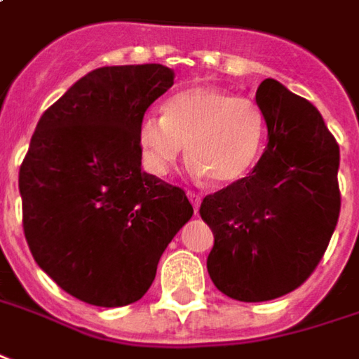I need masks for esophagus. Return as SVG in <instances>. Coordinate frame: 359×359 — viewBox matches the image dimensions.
Returning a JSON list of instances; mask_svg holds the SVG:
<instances>
[{
    "label": "esophagus",
    "instance_id": "34e87169",
    "mask_svg": "<svg viewBox=\"0 0 359 359\" xmlns=\"http://www.w3.org/2000/svg\"><path fill=\"white\" fill-rule=\"evenodd\" d=\"M187 197H189V201H191V205H194V209H199V205H201V194H197V191H187Z\"/></svg>",
    "mask_w": 359,
    "mask_h": 359
}]
</instances>
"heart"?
I'll use <instances>...</instances> for the list:
<instances>
[{
    "mask_svg": "<svg viewBox=\"0 0 359 359\" xmlns=\"http://www.w3.org/2000/svg\"><path fill=\"white\" fill-rule=\"evenodd\" d=\"M263 140V126L249 98L215 86H194L172 96L165 114L150 112L140 122L146 170L165 175L189 144L197 174L235 184L251 172Z\"/></svg>",
    "mask_w": 359,
    "mask_h": 359,
    "instance_id": "heart-1",
    "label": "heart"
}]
</instances>
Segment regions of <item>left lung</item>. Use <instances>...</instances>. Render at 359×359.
I'll return each mask as SVG.
<instances>
[{
	"instance_id": "obj_1",
	"label": "left lung",
	"mask_w": 359,
	"mask_h": 359,
	"mask_svg": "<svg viewBox=\"0 0 359 359\" xmlns=\"http://www.w3.org/2000/svg\"><path fill=\"white\" fill-rule=\"evenodd\" d=\"M255 100L269 130L261 160L199 208L215 239L209 276L241 302L273 300L302 285L340 215V146L316 107L275 79L259 84Z\"/></svg>"
}]
</instances>
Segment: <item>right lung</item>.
<instances>
[{"instance_id":"right-lung-1","label":"right lung","mask_w":359,"mask_h":359,"mask_svg":"<svg viewBox=\"0 0 359 359\" xmlns=\"http://www.w3.org/2000/svg\"><path fill=\"white\" fill-rule=\"evenodd\" d=\"M174 84L163 65L102 67L50 104L19 168L35 263L95 306L140 300L194 215L182 187L142 172L140 122Z\"/></svg>"}]
</instances>
